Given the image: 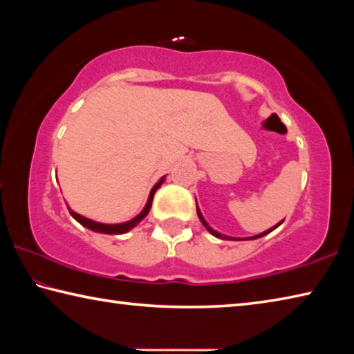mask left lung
<instances>
[{"label":"left lung","mask_w":354,"mask_h":354,"mask_svg":"<svg viewBox=\"0 0 354 354\" xmlns=\"http://www.w3.org/2000/svg\"><path fill=\"white\" fill-rule=\"evenodd\" d=\"M196 201V200H195ZM196 214H198V218H200V221L203 223V226L206 227V230L211 232L212 236H215V237H218V239H223V241H254V239H259V237H263V236H267L268 232H272L273 230H277V227L283 223V221H279L278 225H274V226H272L270 230H267V231H263V232H261V234H257V236H251V237H245V239H242V237H230V236H225V234H221V232H218V231H215L214 227H211V225L207 223L206 221V218L203 217V214H201V211H200V207H198V205H196Z\"/></svg>","instance_id":"8db88e82"}]
</instances>
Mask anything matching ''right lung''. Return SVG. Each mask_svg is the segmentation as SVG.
I'll return each mask as SVG.
<instances>
[{
  "instance_id": "obj_1",
  "label": "right lung",
  "mask_w": 354,
  "mask_h": 354,
  "mask_svg": "<svg viewBox=\"0 0 354 354\" xmlns=\"http://www.w3.org/2000/svg\"><path fill=\"white\" fill-rule=\"evenodd\" d=\"M164 181H165V176L160 178L159 181L153 185V189L148 195L147 205H145V207L142 209L140 214H137L134 218H131L128 221H123V223H113V225L112 223L111 225L109 223H100V221H95V220L87 218V217H82L81 214H77V212L73 211V209H70V206H68V211L71 214V217H73L77 221V223H81L84 227H87V230L95 231V232H101V234H124V232L133 230V227H136L143 218L147 217L149 209H151V203H153V196L156 194V190H158L160 185L164 184Z\"/></svg>"
}]
</instances>
